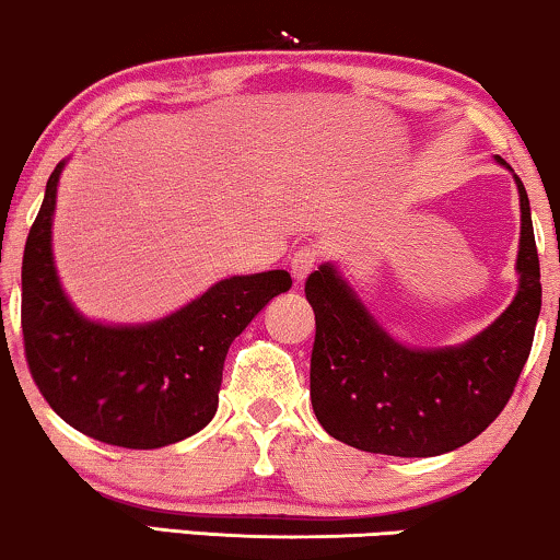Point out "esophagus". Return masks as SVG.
<instances>
[{"instance_id": "1", "label": "esophagus", "mask_w": 560, "mask_h": 560, "mask_svg": "<svg viewBox=\"0 0 560 560\" xmlns=\"http://www.w3.org/2000/svg\"><path fill=\"white\" fill-rule=\"evenodd\" d=\"M316 262H318V252L313 247H301L293 252V257H290V272H293V278L298 282H303L313 270H316Z\"/></svg>"}]
</instances>
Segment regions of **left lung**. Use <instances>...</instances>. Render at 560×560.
I'll return each instance as SVG.
<instances>
[{
	"instance_id": "obj_1",
	"label": "left lung",
	"mask_w": 560,
	"mask_h": 560,
	"mask_svg": "<svg viewBox=\"0 0 560 560\" xmlns=\"http://www.w3.org/2000/svg\"><path fill=\"white\" fill-rule=\"evenodd\" d=\"M502 163V158H497ZM520 194V285L508 311L458 347L410 349L382 328L334 265L305 280L316 313L311 402L328 435L370 454L439 456L477 439L508 405L540 316L530 201Z\"/></svg>"
}]
</instances>
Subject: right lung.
<instances>
[{
	"label": "right lung",
	"mask_w": 560,
	"mask_h": 560,
	"mask_svg": "<svg viewBox=\"0 0 560 560\" xmlns=\"http://www.w3.org/2000/svg\"><path fill=\"white\" fill-rule=\"evenodd\" d=\"M63 165L66 160L50 173L22 257L30 374L75 431L121 448L171 446L209 425L229 347L293 280L285 270L234 275L152 324L106 326L83 318L52 262V211Z\"/></svg>",
	"instance_id": "1"
}]
</instances>
